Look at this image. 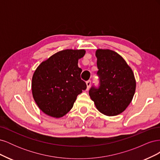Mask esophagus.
I'll return each mask as SVG.
<instances>
[{"label": "esophagus", "mask_w": 160, "mask_h": 160, "mask_svg": "<svg viewBox=\"0 0 160 160\" xmlns=\"http://www.w3.org/2000/svg\"><path fill=\"white\" fill-rule=\"evenodd\" d=\"M91 81H90V80H89V81H88L86 82L87 88H88V89H89L90 86H91Z\"/></svg>", "instance_id": "esophagus-1"}]
</instances>
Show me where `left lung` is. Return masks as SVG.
<instances>
[{
  "mask_svg": "<svg viewBox=\"0 0 160 160\" xmlns=\"http://www.w3.org/2000/svg\"><path fill=\"white\" fill-rule=\"evenodd\" d=\"M97 65L99 88L92 87L89 93L97 109L108 116L122 113L132 101L136 82L132 69L118 52L98 49Z\"/></svg>",
  "mask_w": 160,
  "mask_h": 160,
  "instance_id": "1",
  "label": "left lung"
}]
</instances>
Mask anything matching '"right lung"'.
<instances>
[{"label":"right lung","instance_id":"obj_1","mask_svg":"<svg viewBox=\"0 0 160 160\" xmlns=\"http://www.w3.org/2000/svg\"><path fill=\"white\" fill-rule=\"evenodd\" d=\"M84 49L56 52L38 65L32 75V93L39 109L47 115L59 118L72 109L87 85L81 80L78 60Z\"/></svg>","mask_w":160,"mask_h":160}]
</instances>
